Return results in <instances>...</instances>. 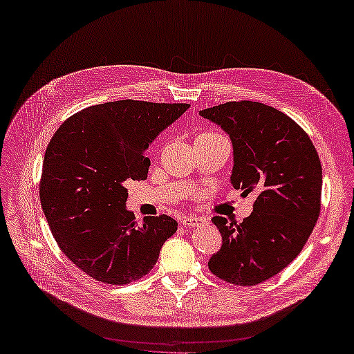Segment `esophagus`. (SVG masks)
Instances as JSON below:
<instances>
[{"instance_id":"1","label":"esophagus","mask_w":354,"mask_h":354,"mask_svg":"<svg viewBox=\"0 0 354 354\" xmlns=\"http://www.w3.org/2000/svg\"><path fill=\"white\" fill-rule=\"evenodd\" d=\"M182 223L185 227H191V228H196V227H204L207 225V219L204 218H196V216H186L182 219Z\"/></svg>"}]
</instances>
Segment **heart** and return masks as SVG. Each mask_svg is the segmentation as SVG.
<instances>
[{
    "label": "heart",
    "instance_id": "heart-1",
    "mask_svg": "<svg viewBox=\"0 0 354 354\" xmlns=\"http://www.w3.org/2000/svg\"><path fill=\"white\" fill-rule=\"evenodd\" d=\"M219 138H223V136L216 132H204L198 135L195 141H210V140H219Z\"/></svg>",
    "mask_w": 354,
    "mask_h": 354
}]
</instances>
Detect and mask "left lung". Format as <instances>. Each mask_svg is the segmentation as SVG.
Returning <instances> with one entry per match:
<instances>
[{
	"mask_svg": "<svg viewBox=\"0 0 354 354\" xmlns=\"http://www.w3.org/2000/svg\"><path fill=\"white\" fill-rule=\"evenodd\" d=\"M200 115L231 138V185L255 195L242 223L212 219L222 248L209 269L228 283L257 286L286 269L311 236L322 209V162L304 129L264 103L227 102Z\"/></svg>",
	"mask_w": 354,
	"mask_h": 354,
	"instance_id": "8db88e82",
	"label": "left lung"
}]
</instances>
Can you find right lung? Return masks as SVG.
<instances>
[{
  "label": "right lung",
  "instance_id": "right-lung-1",
  "mask_svg": "<svg viewBox=\"0 0 354 354\" xmlns=\"http://www.w3.org/2000/svg\"><path fill=\"white\" fill-rule=\"evenodd\" d=\"M189 103L117 100L88 106L57 129L43 158L40 203L63 254L90 278L126 286L156 264L177 221L138 225L126 210V182L149 174V144Z\"/></svg>",
  "mask_w": 354,
  "mask_h": 354
}]
</instances>
